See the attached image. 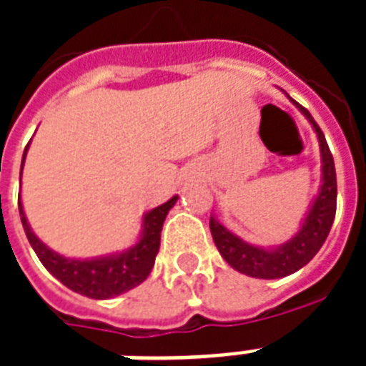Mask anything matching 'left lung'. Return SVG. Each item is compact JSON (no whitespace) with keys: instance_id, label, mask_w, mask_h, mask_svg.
<instances>
[{"instance_id":"8db88e82","label":"left lung","mask_w":366,"mask_h":366,"mask_svg":"<svg viewBox=\"0 0 366 366\" xmlns=\"http://www.w3.org/2000/svg\"><path fill=\"white\" fill-rule=\"evenodd\" d=\"M304 116L310 119L321 144V157H323V186L319 192L317 199L313 201V207L307 214L306 222L289 243L281 244L277 249H258L252 244L244 243L234 234H229L222 224H218L211 218V234L217 249L229 266L237 272L258 279H279L290 273L298 272L302 266H306L313 256L317 254L323 247L327 235H329L336 214V171L335 159L330 154L329 144L325 140L321 127L315 123L312 114L298 106Z\"/></svg>"}]
</instances>
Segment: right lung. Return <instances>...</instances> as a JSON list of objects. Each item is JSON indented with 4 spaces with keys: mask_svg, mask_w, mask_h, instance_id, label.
I'll use <instances>...</instances> for the list:
<instances>
[{
    "mask_svg": "<svg viewBox=\"0 0 366 366\" xmlns=\"http://www.w3.org/2000/svg\"><path fill=\"white\" fill-rule=\"evenodd\" d=\"M24 155H22V165H24ZM177 199L178 197L174 195L172 199L146 214L142 239L138 241L131 250H127L123 254L94 258V260H71V258H64V256L53 252L37 239L30 229L20 199L19 212L26 237L30 241L31 249L36 250L37 258L41 260L43 266L74 292H79V295L94 298V300H106V298L123 295L127 290L134 289L137 285H140L148 277L154 267L157 250H159L161 228L165 222L167 212L171 211V207L177 203Z\"/></svg>",
    "mask_w": 366,
    "mask_h": 366,
    "instance_id": "right-lung-1",
    "label": "right lung"
}]
</instances>
